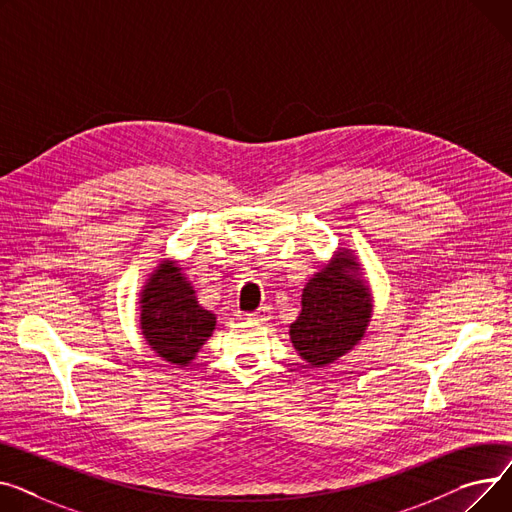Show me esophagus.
<instances>
[{
	"label": "esophagus",
	"instance_id": "obj_1",
	"mask_svg": "<svg viewBox=\"0 0 512 512\" xmlns=\"http://www.w3.org/2000/svg\"><path fill=\"white\" fill-rule=\"evenodd\" d=\"M270 316H273V312H270V308H268V306H262V308H258L256 312H250V314H248V320H250V322H256V324H264V322L270 320Z\"/></svg>",
	"mask_w": 512,
	"mask_h": 512
}]
</instances>
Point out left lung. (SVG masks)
<instances>
[{
    "instance_id": "left-lung-1",
    "label": "left lung",
    "mask_w": 512,
    "mask_h": 512,
    "mask_svg": "<svg viewBox=\"0 0 512 512\" xmlns=\"http://www.w3.org/2000/svg\"><path fill=\"white\" fill-rule=\"evenodd\" d=\"M364 273L353 250L337 248L304 285L289 339L308 366L333 364L366 337L374 299Z\"/></svg>"
}]
</instances>
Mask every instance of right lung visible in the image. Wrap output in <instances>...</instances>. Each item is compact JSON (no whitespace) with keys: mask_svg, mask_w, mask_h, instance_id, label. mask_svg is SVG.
Listing matches in <instances>:
<instances>
[{"mask_svg":"<svg viewBox=\"0 0 512 512\" xmlns=\"http://www.w3.org/2000/svg\"><path fill=\"white\" fill-rule=\"evenodd\" d=\"M140 330L165 362L184 368L213 337L217 316L198 304L192 281L175 258H161L138 293Z\"/></svg>","mask_w":512,"mask_h":512,"instance_id":"obj_1","label":"right lung"}]
</instances>
